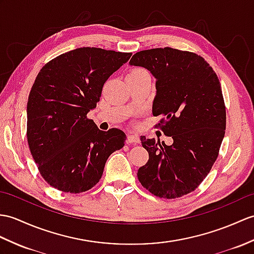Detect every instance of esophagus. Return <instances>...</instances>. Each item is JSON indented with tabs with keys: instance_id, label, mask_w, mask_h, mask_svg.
<instances>
[{
	"instance_id": "1",
	"label": "esophagus",
	"mask_w": 254,
	"mask_h": 254,
	"mask_svg": "<svg viewBox=\"0 0 254 254\" xmlns=\"http://www.w3.org/2000/svg\"><path fill=\"white\" fill-rule=\"evenodd\" d=\"M127 144H138L139 143V137L137 136V135L129 133V134H127Z\"/></svg>"
}]
</instances>
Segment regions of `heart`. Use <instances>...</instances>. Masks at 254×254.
<instances>
[{"label":"heart","mask_w":254,"mask_h":254,"mask_svg":"<svg viewBox=\"0 0 254 254\" xmlns=\"http://www.w3.org/2000/svg\"><path fill=\"white\" fill-rule=\"evenodd\" d=\"M141 72H145V70L141 69V68H135V69L131 70L127 75H135V74H138V73H141Z\"/></svg>","instance_id":"1"}]
</instances>
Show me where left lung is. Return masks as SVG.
<instances>
[{
  "label": "left lung",
  "mask_w": 254,
  "mask_h": 254,
  "mask_svg": "<svg viewBox=\"0 0 254 254\" xmlns=\"http://www.w3.org/2000/svg\"><path fill=\"white\" fill-rule=\"evenodd\" d=\"M156 79L152 115L156 127L173 138L168 146L140 137L149 159L137 178L155 196L174 199L193 191L219 156L226 128L220 80L201 56L171 47L140 51L129 61Z\"/></svg>",
  "instance_id": "8db88e82"
}]
</instances>
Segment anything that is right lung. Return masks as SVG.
<instances>
[{
    "mask_svg": "<svg viewBox=\"0 0 254 254\" xmlns=\"http://www.w3.org/2000/svg\"><path fill=\"white\" fill-rule=\"evenodd\" d=\"M131 53L80 47L40 70L27 104L29 148L42 178L64 192L95 186L105 163L125 146L119 128L100 131L87 113L96 107L109 76Z\"/></svg>",
    "mask_w": 254,
    "mask_h": 254,
    "instance_id": "1",
    "label": "right lung"
}]
</instances>
